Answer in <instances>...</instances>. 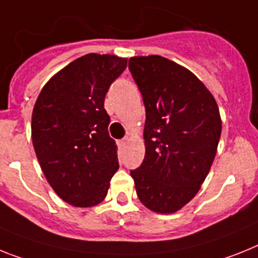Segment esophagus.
Listing matches in <instances>:
<instances>
[{
  "label": "esophagus",
  "instance_id": "34e87169",
  "mask_svg": "<svg viewBox=\"0 0 258 258\" xmlns=\"http://www.w3.org/2000/svg\"><path fill=\"white\" fill-rule=\"evenodd\" d=\"M128 142H130L128 138H124V139H123V140H120V146L125 147V146H127V144H128Z\"/></svg>",
  "mask_w": 258,
  "mask_h": 258
}]
</instances>
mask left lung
Returning <instances> with one entry per match:
<instances>
[{"mask_svg":"<svg viewBox=\"0 0 258 258\" xmlns=\"http://www.w3.org/2000/svg\"><path fill=\"white\" fill-rule=\"evenodd\" d=\"M146 106L143 164L131 170L140 202L173 214L201 189L222 134L218 103L189 69L159 55L128 61Z\"/></svg>","mask_w":258,"mask_h":258,"instance_id":"left-lung-1","label":"left lung"}]
</instances>
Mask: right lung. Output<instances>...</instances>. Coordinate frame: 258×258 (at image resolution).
<instances>
[{"mask_svg": "<svg viewBox=\"0 0 258 258\" xmlns=\"http://www.w3.org/2000/svg\"><path fill=\"white\" fill-rule=\"evenodd\" d=\"M125 67L115 55L81 56L52 76L34 105L31 138L43 174L75 207L102 202L119 168L103 102Z\"/></svg>", "mask_w": 258, "mask_h": 258, "instance_id": "1", "label": "right lung"}]
</instances>
